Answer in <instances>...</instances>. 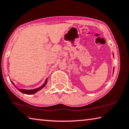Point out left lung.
<instances>
[{"mask_svg":"<svg viewBox=\"0 0 129 129\" xmlns=\"http://www.w3.org/2000/svg\"><path fill=\"white\" fill-rule=\"evenodd\" d=\"M113 57H114V54H113ZM113 73H114V67H113Z\"/></svg>","mask_w":129,"mask_h":129,"instance_id":"1","label":"left lung"}]
</instances>
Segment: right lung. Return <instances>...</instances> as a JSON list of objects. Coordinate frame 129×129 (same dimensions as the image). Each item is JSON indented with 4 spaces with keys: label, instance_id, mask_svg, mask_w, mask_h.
I'll return each instance as SVG.
<instances>
[{
    "label": "right lung",
    "instance_id": "add662e5",
    "mask_svg": "<svg viewBox=\"0 0 129 129\" xmlns=\"http://www.w3.org/2000/svg\"><path fill=\"white\" fill-rule=\"evenodd\" d=\"M10 80H11V79H10ZM47 80H48V78H47L46 79L45 82H44V83L42 86H41L40 87H39L38 88H34V89H30V90H27V89H22V88H18L17 86L15 85V84L11 80V83H12L13 85L15 86V87L17 88L18 91H20V92H21L23 93H25V94L32 95V94H34V93H36V92H38V91H39V90H41V89H42L43 87H45V86L47 85Z\"/></svg>",
    "mask_w": 129,
    "mask_h": 129
}]
</instances>
